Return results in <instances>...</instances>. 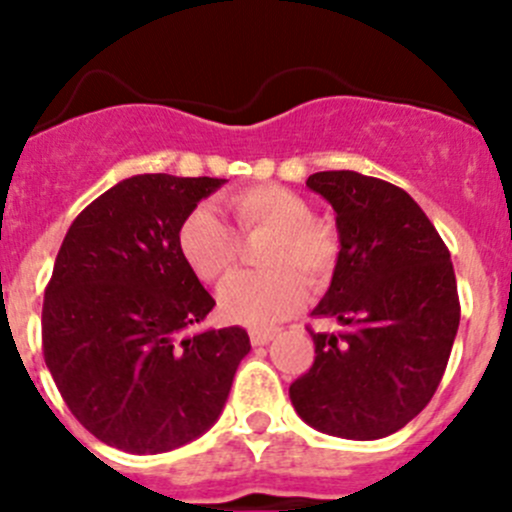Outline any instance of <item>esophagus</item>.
<instances>
[{
  "instance_id": "34e87169",
  "label": "esophagus",
  "mask_w": 512,
  "mask_h": 512,
  "mask_svg": "<svg viewBox=\"0 0 512 512\" xmlns=\"http://www.w3.org/2000/svg\"><path fill=\"white\" fill-rule=\"evenodd\" d=\"M275 329H250V342L255 347H262V344H270L275 339Z\"/></svg>"
}]
</instances>
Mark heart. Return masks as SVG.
Instances as JSON below:
<instances>
[{"label": "heart", "instance_id": "1", "mask_svg": "<svg viewBox=\"0 0 512 512\" xmlns=\"http://www.w3.org/2000/svg\"><path fill=\"white\" fill-rule=\"evenodd\" d=\"M240 235L270 232L262 265L220 289V312L250 327H267L297 312L309 287H324L339 260V235L327 220L312 218L302 195L280 185H252L227 198ZM178 252L198 280L220 282L240 257V240L208 205L190 210L178 227Z\"/></svg>", "mask_w": 512, "mask_h": 512}]
</instances>
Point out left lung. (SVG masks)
Returning <instances> with one entry per match:
<instances>
[{
    "label": "left lung",
    "instance_id": "left-lung-1",
    "mask_svg": "<svg viewBox=\"0 0 512 512\" xmlns=\"http://www.w3.org/2000/svg\"><path fill=\"white\" fill-rule=\"evenodd\" d=\"M337 215L339 260L314 307L334 334L309 332L314 364L289 386L304 423L376 441L404 428L436 394L461 304L451 252L406 190L354 170L307 178Z\"/></svg>",
    "mask_w": 512,
    "mask_h": 512
}]
</instances>
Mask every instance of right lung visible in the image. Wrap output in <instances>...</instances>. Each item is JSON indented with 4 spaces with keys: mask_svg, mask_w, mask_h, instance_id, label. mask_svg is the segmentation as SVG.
Segmentation results:
<instances>
[{
    "mask_svg": "<svg viewBox=\"0 0 512 512\" xmlns=\"http://www.w3.org/2000/svg\"><path fill=\"white\" fill-rule=\"evenodd\" d=\"M223 183L133 175L98 195L61 242L41 309L44 361L71 414L106 446L173 451L223 414L250 337L242 327L183 337L215 299L175 240Z\"/></svg>",
    "mask_w": 512,
    "mask_h": 512,
    "instance_id": "1",
    "label": "right lung"
}]
</instances>
